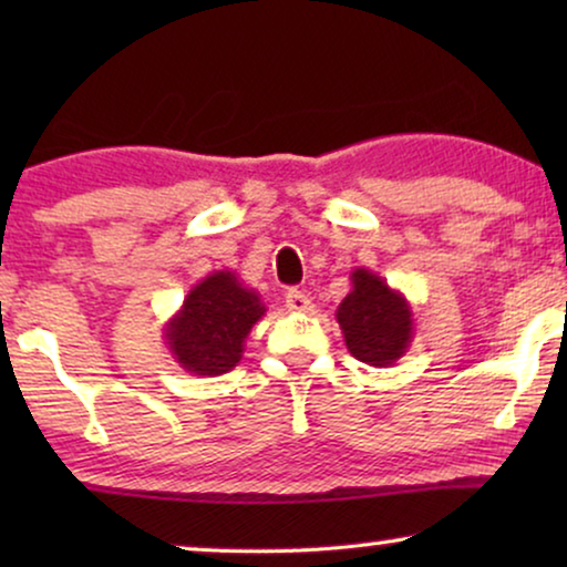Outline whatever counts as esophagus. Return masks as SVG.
<instances>
[{
	"label": "esophagus",
	"instance_id": "1",
	"mask_svg": "<svg viewBox=\"0 0 567 567\" xmlns=\"http://www.w3.org/2000/svg\"><path fill=\"white\" fill-rule=\"evenodd\" d=\"M286 309H291V312H312V299L305 291L289 289L286 291Z\"/></svg>",
	"mask_w": 567,
	"mask_h": 567
}]
</instances>
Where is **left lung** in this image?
<instances>
[{
  "label": "left lung",
  "mask_w": 567,
  "mask_h": 567,
  "mask_svg": "<svg viewBox=\"0 0 567 567\" xmlns=\"http://www.w3.org/2000/svg\"><path fill=\"white\" fill-rule=\"evenodd\" d=\"M336 320L348 351L369 367H392L413 343V309L408 299L369 268L351 274V291L338 305Z\"/></svg>",
  "instance_id": "1"
}]
</instances>
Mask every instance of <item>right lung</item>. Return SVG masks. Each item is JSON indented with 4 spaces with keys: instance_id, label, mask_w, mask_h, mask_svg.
Masks as SVG:
<instances>
[{
    "instance_id": "right-lung-1",
    "label": "right lung",
    "mask_w": 567,
    "mask_h": 567,
    "mask_svg": "<svg viewBox=\"0 0 567 567\" xmlns=\"http://www.w3.org/2000/svg\"><path fill=\"white\" fill-rule=\"evenodd\" d=\"M266 315L260 293L231 270H214L193 286L162 338L173 359L196 377L227 374L243 361L252 324Z\"/></svg>"
}]
</instances>
